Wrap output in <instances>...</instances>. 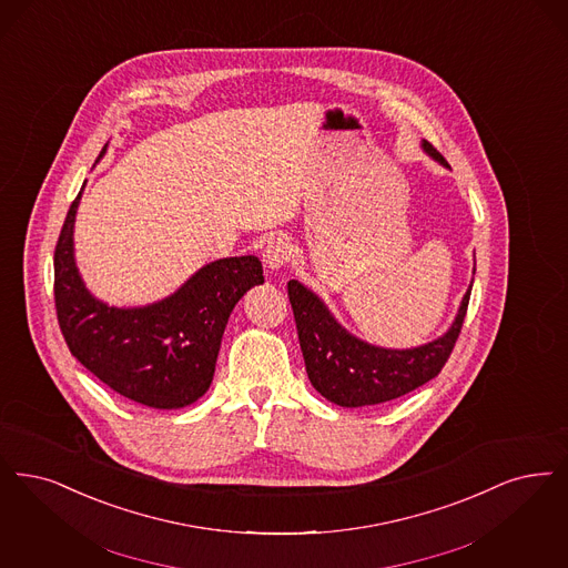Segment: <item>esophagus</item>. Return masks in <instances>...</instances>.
Returning <instances> with one entry per match:
<instances>
[{"label": "esophagus", "instance_id": "34e87169", "mask_svg": "<svg viewBox=\"0 0 568 568\" xmlns=\"http://www.w3.org/2000/svg\"><path fill=\"white\" fill-rule=\"evenodd\" d=\"M264 266L271 271H281L292 260V245L285 236H273L268 239L264 253H262Z\"/></svg>", "mask_w": 568, "mask_h": 568}]
</instances>
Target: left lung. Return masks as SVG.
Returning <instances> with one entry per match:
<instances>
[{
  "label": "left lung",
  "mask_w": 568,
  "mask_h": 568,
  "mask_svg": "<svg viewBox=\"0 0 568 568\" xmlns=\"http://www.w3.org/2000/svg\"><path fill=\"white\" fill-rule=\"evenodd\" d=\"M423 150L442 166H450L429 141H423ZM471 287L474 281L444 336L414 348H385L353 336L315 292L292 278L287 294L294 308L308 381L327 402L342 408L385 404L429 383L453 353L469 306Z\"/></svg>",
  "instance_id": "left-lung-1"
}]
</instances>
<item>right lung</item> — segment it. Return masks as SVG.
<instances>
[{
  "label": "right lung",
  "mask_w": 568,
  "mask_h": 568,
  "mask_svg": "<svg viewBox=\"0 0 568 568\" xmlns=\"http://www.w3.org/2000/svg\"><path fill=\"white\" fill-rule=\"evenodd\" d=\"M82 190L54 250V304L71 355L101 383L148 408L194 404L213 381L232 308L264 283L262 262L255 255L215 260L160 302L110 306L87 290L75 266L73 224Z\"/></svg>",
  "instance_id": "obj_1"
}]
</instances>
